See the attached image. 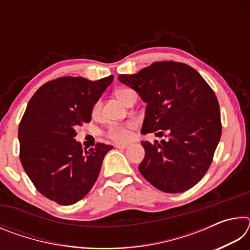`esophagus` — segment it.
I'll return each instance as SVG.
<instances>
[{
    "label": "esophagus",
    "instance_id": "esophagus-1",
    "mask_svg": "<svg viewBox=\"0 0 250 250\" xmlns=\"http://www.w3.org/2000/svg\"><path fill=\"white\" fill-rule=\"evenodd\" d=\"M117 149H120V150H125V149H126V147L129 146V145H126V143H116V146H115Z\"/></svg>",
    "mask_w": 250,
    "mask_h": 250
}]
</instances>
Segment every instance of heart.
Returning a JSON list of instances; mask_svg holds the SVG:
<instances>
[{"label":"heart","mask_w":250,"mask_h":250,"mask_svg":"<svg viewBox=\"0 0 250 250\" xmlns=\"http://www.w3.org/2000/svg\"><path fill=\"white\" fill-rule=\"evenodd\" d=\"M132 92L134 91L128 89V88H122V89L117 90L116 95L118 98L125 103L126 97H128L130 94H132ZM100 111H101V101H97L94 105V108H92V116H98ZM135 125H137V124H135L134 121H129V122H125V124H113L108 128L107 135L108 138H110L113 141H117V142L126 141L131 135V130L134 129Z\"/></svg>","instance_id":"1"}]
</instances>
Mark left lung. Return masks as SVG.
Segmentation results:
<instances>
[{
    "mask_svg": "<svg viewBox=\"0 0 250 250\" xmlns=\"http://www.w3.org/2000/svg\"><path fill=\"white\" fill-rule=\"evenodd\" d=\"M118 79L146 104L141 133L167 132V140L141 142L146 155L139 171L143 177L166 193L193 188L208 170L222 135L213 89L191 66L171 61Z\"/></svg>",
    "mask_w": 250,
    "mask_h": 250,
    "instance_id": "8db88e82",
    "label": "left lung"
}]
</instances>
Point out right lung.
Returning <instances> with one entry per match:
<instances>
[{
  "label": "right lung",
  "mask_w": 250,
  "mask_h": 250,
  "mask_svg": "<svg viewBox=\"0 0 250 250\" xmlns=\"http://www.w3.org/2000/svg\"><path fill=\"white\" fill-rule=\"evenodd\" d=\"M112 80V75L95 82L59 77L28 101L19 126L21 163L37 191L59 205L84 197L113 147L98 142L83 150L74 139L75 129L90 122L92 108Z\"/></svg>",
  "instance_id": "obj_1"
}]
</instances>
